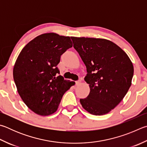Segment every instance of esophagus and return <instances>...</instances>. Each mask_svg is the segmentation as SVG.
Returning <instances> with one entry per match:
<instances>
[{"label": "esophagus", "mask_w": 147, "mask_h": 147, "mask_svg": "<svg viewBox=\"0 0 147 147\" xmlns=\"http://www.w3.org/2000/svg\"><path fill=\"white\" fill-rule=\"evenodd\" d=\"M81 82H82L81 80H80L76 81V85H80V84H81Z\"/></svg>", "instance_id": "obj_1"}]
</instances>
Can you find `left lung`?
Listing matches in <instances>:
<instances>
[{
	"label": "left lung",
	"instance_id": "1",
	"mask_svg": "<svg viewBox=\"0 0 147 147\" xmlns=\"http://www.w3.org/2000/svg\"><path fill=\"white\" fill-rule=\"evenodd\" d=\"M71 38L86 66L84 80L90 87L87 98L80 100L81 105L93 115L107 114L121 102L132 84L131 60L121 48L109 40Z\"/></svg>",
	"mask_w": 147,
	"mask_h": 147
}]
</instances>
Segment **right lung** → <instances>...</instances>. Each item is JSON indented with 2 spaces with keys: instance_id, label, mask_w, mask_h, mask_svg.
Wrapping results in <instances>:
<instances>
[{
  "instance_id": "obj_1",
  "label": "right lung",
  "mask_w": 147,
  "mask_h": 147,
  "mask_svg": "<svg viewBox=\"0 0 147 147\" xmlns=\"http://www.w3.org/2000/svg\"><path fill=\"white\" fill-rule=\"evenodd\" d=\"M72 46L69 36L47 33L31 40L18 56L13 79L22 100L36 114L55 113L63 95L75 84L60 75L56 77L61 55Z\"/></svg>"
}]
</instances>
